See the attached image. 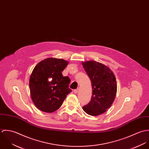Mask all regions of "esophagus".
<instances>
[{"mask_svg": "<svg viewBox=\"0 0 149 149\" xmlns=\"http://www.w3.org/2000/svg\"><path fill=\"white\" fill-rule=\"evenodd\" d=\"M78 92H79V88H77V89L74 90V93H77Z\"/></svg>", "mask_w": 149, "mask_h": 149, "instance_id": "1", "label": "esophagus"}]
</instances>
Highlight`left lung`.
Returning <instances> with one entry per match:
<instances>
[{"label":"left lung","instance_id":"left-lung-1","mask_svg":"<svg viewBox=\"0 0 149 149\" xmlns=\"http://www.w3.org/2000/svg\"><path fill=\"white\" fill-rule=\"evenodd\" d=\"M82 65L91 80L92 89L91 101L83 109L91 116L101 115L115 100L117 92L115 76L110 68L102 63L88 61L83 62Z\"/></svg>","mask_w":149,"mask_h":149}]
</instances>
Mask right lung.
Returning <instances> with one entry per match:
<instances>
[{
  "label": "right lung",
  "mask_w": 149,
  "mask_h": 149,
  "mask_svg": "<svg viewBox=\"0 0 149 149\" xmlns=\"http://www.w3.org/2000/svg\"><path fill=\"white\" fill-rule=\"evenodd\" d=\"M69 62L61 58H47L34 67L29 79L30 95L36 107L51 113L61 106L71 89L70 80L61 73Z\"/></svg>",
  "instance_id": "1"
}]
</instances>
